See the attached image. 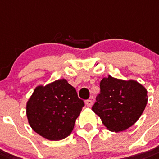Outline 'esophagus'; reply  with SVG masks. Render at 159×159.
Returning a JSON list of instances; mask_svg holds the SVG:
<instances>
[{
  "mask_svg": "<svg viewBox=\"0 0 159 159\" xmlns=\"http://www.w3.org/2000/svg\"><path fill=\"white\" fill-rule=\"evenodd\" d=\"M85 104H86V105L87 107H91V106H92L93 102H92V100H86Z\"/></svg>",
  "mask_w": 159,
  "mask_h": 159,
  "instance_id": "34e87169",
  "label": "esophagus"
}]
</instances>
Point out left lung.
Listing matches in <instances>:
<instances>
[{"label": "left lung", "instance_id": "obj_1", "mask_svg": "<svg viewBox=\"0 0 159 159\" xmlns=\"http://www.w3.org/2000/svg\"><path fill=\"white\" fill-rule=\"evenodd\" d=\"M92 110L110 131L119 132L135 124L148 101L147 90L135 80L104 77Z\"/></svg>", "mask_w": 159, "mask_h": 159}]
</instances>
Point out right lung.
I'll return each instance as SVG.
<instances>
[{"label":"right lung","mask_w":159,"mask_h":159,"mask_svg":"<svg viewBox=\"0 0 159 159\" xmlns=\"http://www.w3.org/2000/svg\"><path fill=\"white\" fill-rule=\"evenodd\" d=\"M83 106L75 88L66 79H59L35 88L26 114L35 132L47 140H60L72 133Z\"/></svg>","instance_id":"1"}]
</instances>
